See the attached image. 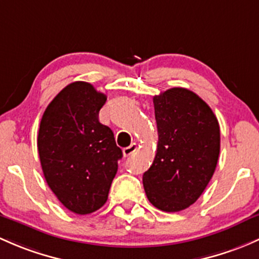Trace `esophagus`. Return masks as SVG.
<instances>
[{
	"label": "esophagus",
	"mask_w": 259,
	"mask_h": 259,
	"mask_svg": "<svg viewBox=\"0 0 259 259\" xmlns=\"http://www.w3.org/2000/svg\"><path fill=\"white\" fill-rule=\"evenodd\" d=\"M137 150H138L137 144H132V145H130L129 148H125L124 150H122V155H124L125 157H127V156H130V155L134 154V152L137 151Z\"/></svg>",
	"instance_id": "1"
}]
</instances>
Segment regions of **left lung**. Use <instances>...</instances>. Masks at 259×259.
Returning <instances> with one entry per match:
<instances>
[{
  "label": "left lung",
  "mask_w": 259,
  "mask_h": 259,
  "mask_svg": "<svg viewBox=\"0 0 259 259\" xmlns=\"http://www.w3.org/2000/svg\"><path fill=\"white\" fill-rule=\"evenodd\" d=\"M156 155L143 175L149 201L165 212L190 207L205 191L220 155V125L194 92L171 88L154 97Z\"/></svg>",
  "instance_id": "1"
}]
</instances>
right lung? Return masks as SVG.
<instances>
[{"label":"right lung","mask_w":259,"mask_h":259,"mask_svg":"<svg viewBox=\"0 0 259 259\" xmlns=\"http://www.w3.org/2000/svg\"><path fill=\"white\" fill-rule=\"evenodd\" d=\"M107 95L87 81L62 89L45 110L37 146L43 175L62 205L78 214L107 202L122 151L99 121Z\"/></svg>","instance_id":"1"}]
</instances>
